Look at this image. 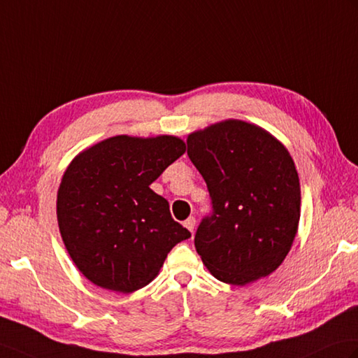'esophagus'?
<instances>
[{"label":"esophagus","mask_w":358,"mask_h":358,"mask_svg":"<svg viewBox=\"0 0 358 358\" xmlns=\"http://www.w3.org/2000/svg\"><path fill=\"white\" fill-rule=\"evenodd\" d=\"M195 218L194 217H189L185 222H182V224H185V227L190 231V234H194V229H195Z\"/></svg>","instance_id":"esophagus-1"}]
</instances>
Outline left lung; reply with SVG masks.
Returning <instances> with one entry per match:
<instances>
[{
    "instance_id": "obj_1",
    "label": "left lung",
    "mask_w": 358,
    "mask_h": 358,
    "mask_svg": "<svg viewBox=\"0 0 358 358\" xmlns=\"http://www.w3.org/2000/svg\"><path fill=\"white\" fill-rule=\"evenodd\" d=\"M212 212L195 248L215 278L243 287L285 259L301 218V185L285 146L255 124L226 120L187 138Z\"/></svg>"
}]
</instances>
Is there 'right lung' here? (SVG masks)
Wrapping results in <instances>:
<instances>
[{"instance_id":"right-lung-1","label":"right lung","mask_w":358,"mask_h":358,"mask_svg":"<svg viewBox=\"0 0 358 358\" xmlns=\"http://www.w3.org/2000/svg\"><path fill=\"white\" fill-rule=\"evenodd\" d=\"M172 136H115L79 154L57 190V224L73 262L111 292L132 293L160 271L190 231L173 221L151 182L185 154Z\"/></svg>"}]
</instances>
